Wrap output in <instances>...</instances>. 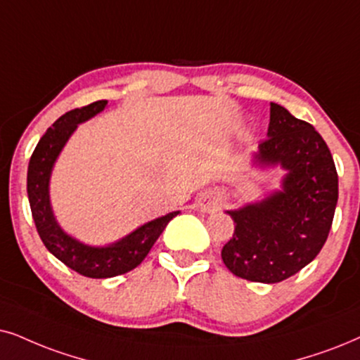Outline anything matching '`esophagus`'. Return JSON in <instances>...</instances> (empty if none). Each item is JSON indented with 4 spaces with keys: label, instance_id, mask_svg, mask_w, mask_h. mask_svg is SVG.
<instances>
[{
    "label": "esophagus",
    "instance_id": "34e87169",
    "mask_svg": "<svg viewBox=\"0 0 360 360\" xmlns=\"http://www.w3.org/2000/svg\"><path fill=\"white\" fill-rule=\"evenodd\" d=\"M219 207V199L216 198L212 193L204 194L198 201V209H201L202 212H212Z\"/></svg>",
    "mask_w": 360,
    "mask_h": 360
}]
</instances>
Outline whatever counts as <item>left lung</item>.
Segmentation results:
<instances>
[{
    "label": "left lung",
    "instance_id": "1",
    "mask_svg": "<svg viewBox=\"0 0 360 360\" xmlns=\"http://www.w3.org/2000/svg\"><path fill=\"white\" fill-rule=\"evenodd\" d=\"M251 165L261 171L281 167V188L226 211L236 227L221 256L234 276L274 284L321 252L338 206V171L314 126L276 103H271L267 139L252 154Z\"/></svg>",
    "mask_w": 360,
    "mask_h": 360
}]
</instances>
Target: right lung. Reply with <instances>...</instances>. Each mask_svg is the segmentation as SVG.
Wrapping results in <instances>:
<instances>
[{
    "instance_id": "1",
    "label": "right lung",
    "mask_w": 360,
    "mask_h": 360,
    "mask_svg": "<svg viewBox=\"0 0 360 360\" xmlns=\"http://www.w3.org/2000/svg\"><path fill=\"white\" fill-rule=\"evenodd\" d=\"M108 106L106 99L72 109L63 115L39 139L28 166V199L41 240L54 257L81 276L108 279L138 267L172 217L181 211L144 222L133 233L106 245H89L68 234L54 216L49 195L53 167L63 148L78 129V124L91 120Z\"/></svg>"
}]
</instances>
